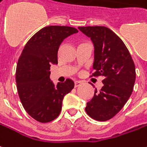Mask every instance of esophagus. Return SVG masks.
Segmentation results:
<instances>
[{
	"label": "esophagus",
	"instance_id": "esophagus-1",
	"mask_svg": "<svg viewBox=\"0 0 147 147\" xmlns=\"http://www.w3.org/2000/svg\"><path fill=\"white\" fill-rule=\"evenodd\" d=\"M81 84H82V83H81L80 81H76V82H75V88H77V87L80 86Z\"/></svg>",
	"mask_w": 147,
	"mask_h": 147
}]
</instances>
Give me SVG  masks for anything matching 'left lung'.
Instances as JSON below:
<instances>
[{
  "instance_id": "1",
  "label": "left lung",
  "mask_w": 147,
  "mask_h": 147,
  "mask_svg": "<svg viewBox=\"0 0 147 147\" xmlns=\"http://www.w3.org/2000/svg\"><path fill=\"white\" fill-rule=\"evenodd\" d=\"M94 45L93 73L102 76V88L95 89L85 111L97 121H107L123 107L133 91L135 67L128 49L113 31L104 26L79 27Z\"/></svg>"
}]
</instances>
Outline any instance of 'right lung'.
I'll use <instances>...</instances> for the list:
<instances>
[{
    "mask_svg": "<svg viewBox=\"0 0 147 147\" xmlns=\"http://www.w3.org/2000/svg\"><path fill=\"white\" fill-rule=\"evenodd\" d=\"M76 32V28L68 26L43 28L27 42L18 59L16 82L19 97L28 114L40 123L58 117L63 97L74 88L70 79L53 84L50 67L58 63V50L63 40Z\"/></svg>",
    "mask_w": 147,
    "mask_h": 147,
    "instance_id": "right-lung-1",
    "label": "right lung"
}]
</instances>
